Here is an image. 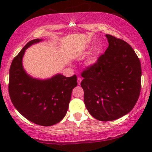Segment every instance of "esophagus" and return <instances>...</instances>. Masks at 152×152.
I'll list each match as a JSON object with an SVG mask.
<instances>
[{"label": "esophagus", "mask_w": 152, "mask_h": 152, "mask_svg": "<svg viewBox=\"0 0 152 152\" xmlns=\"http://www.w3.org/2000/svg\"><path fill=\"white\" fill-rule=\"evenodd\" d=\"M81 82H82V78H81V77H78V78H77V83H78L79 85H80V84H81Z\"/></svg>", "instance_id": "1"}]
</instances>
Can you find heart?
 I'll return each mask as SVG.
<instances>
[{
    "instance_id": "1",
    "label": "heart",
    "mask_w": 152,
    "mask_h": 152,
    "mask_svg": "<svg viewBox=\"0 0 152 152\" xmlns=\"http://www.w3.org/2000/svg\"><path fill=\"white\" fill-rule=\"evenodd\" d=\"M90 48V45H86V48ZM102 53V48L100 46H97L95 48L94 51L92 53L90 57H88V59H87V61L86 62V66H93V65H95V64L97 63V60H98L99 56L101 55Z\"/></svg>"
}]
</instances>
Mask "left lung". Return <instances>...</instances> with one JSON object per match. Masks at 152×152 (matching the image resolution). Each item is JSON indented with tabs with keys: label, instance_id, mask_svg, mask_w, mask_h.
I'll return each instance as SVG.
<instances>
[{
	"label": "left lung",
	"instance_id": "left-lung-1",
	"mask_svg": "<svg viewBox=\"0 0 152 152\" xmlns=\"http://www.w3.org/2000/svg\"><path fill=\"white\" fill-rule=\"evenodd\" d=\"M109 47L97 63L83 71L81 86L89 113L100 121L122 117L134 107L140 93V61L131 45L106 34Z\"/></svg>",
	"mask_w": 152,
	"mask_h": 152
}]
</instances>
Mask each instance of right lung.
Instances as JSON below:
<instances>
[{"label": "right lung", "instance_id": "1", "mask_svg": "<svg viewBox=\"0 0 152 152\" xmlns=\"http://www.w3.org/2000/svg\"><path fill=\"white\" fill-rule=\"evenodd\" d=\"M43 41L36 39L25 45L14 57L10 69L9 94L16 110L26 119L41 126H49L65 117L77 86V76L66 77L57 74L51 78L39 80L27 73L23 66L26 50Z\"/></svg>", "mask_w": 152, "mask_h": 152}]
</instances>
